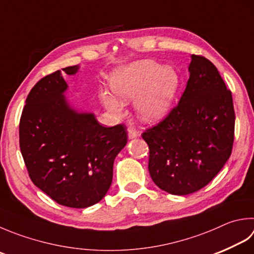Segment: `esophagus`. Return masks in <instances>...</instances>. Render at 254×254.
<instances>
[{
  "label": "esophagus",
  "instance_id": "1",
  "mask_svg": "<svg viewBox=\"0 0 254 254\" xmlns=\"http://www.w3.org/2000/svg\"><path fill=\"white\" fill-rule=\"evenodd\" d=\"M127 131H128V138H129V139H133V138H136V137L139 136V131H137L136 129L132 128V127H129Z\"/></svg>",
  "mask_w": 254,
  "mask_h": 254
}]
</instances>
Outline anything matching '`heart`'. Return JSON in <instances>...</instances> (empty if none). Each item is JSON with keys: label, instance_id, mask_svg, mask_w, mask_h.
<instances>
[{"label": "heart", "instance_id": "1", "mask_svg": "<svg viewBox=\"0 0 254 254\" xmlns=\"http://www.w3.org/2000/svg\"><path fill=\"white\" fill-rule=\"evenodd\" d=\"M115 98L102 92L104 106L114 115L123 113V103L135 99V109L141 121L155 123L169 112L179 88V75L171 66H161L142 60L117 69L112 75Z\"/></svg>", "mask_w": 254, "mask_h": 254}]
</instances>
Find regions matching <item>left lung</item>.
Returning <instances> with one entry per match:
<instances>
[{
    "instance_id": "1",
    "label": "left lung",
    "mask_w": 254,
    "mask_h": 254,
    "mask_svg": "<svg viewBox=\"0 0 254 254\" xmlns=\"http://www.w3.org/2000/svg\"><path fill=\"white\" fill-rule=\"evenodd\" d=\"M189 79L179 103L141 137L149 147L151 179L166 192L185 195L211 181L231 155L232 94L216 66L191 55Z\"/></svg>"
}]
</instances>
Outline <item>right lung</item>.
<instances>
[{"label": "right lung", "instance_id": "obj_1", "mask_svg": "<svg viewBox=\"0 0 254 254\" xmlns=\"http://www.w3.org/2000/svg\"><path fill=\"white\" fill-rule=\"evenodd\" d=\"M78 65L63 68L74 75ZM61 70L31 89L20 121V148L30 178L62 205L99 202L113 180L114 160L127 143L126 127H104L93 113L71 108Z\"/></svg>", "mask_w": 254, "mask_h": 254}]
</instances>
